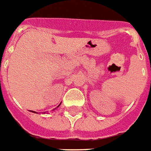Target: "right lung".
I'll return each mask as SVG.
<instances>
[{"mask_svg":"<svg viewBox=\"0 0 151 151\" xmlns=\"http://www.w3.org/2000/svg\"><path fill=\"white\" fill-rule=\"evenodd\" d=\"M60 104H59V105L58 106V107H57V108H58L59 106H60ZM55 109H56V108H55V109H54V110H55ZM32 111V112H34V113H37V112H36V111Z\"/></svg>","mask_w":151,"mask_h":151,"instance_id":"right-lung-1","label":"right lung"}]
</instances>
